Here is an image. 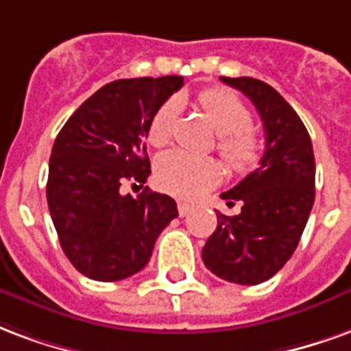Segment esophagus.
<instances>
[{
    "instance_id": "obj_1",
    "label": "esophagus",
    "mask_w": 351,
    "mask_h": 351,
    "mask_svg": "<svg viewBox=\"0 0 351 351\" xmlns=\"http://www.w3.org/2000/svg\"><path fill=\"white\" fill-rule=\"evenodd\" d=\"M191 209H193V206H191V204H186V202H178V211L181 217H185V215L189 213Z\"/></svg>"
}]
</instances>
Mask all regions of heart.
<instances>
[{"label": "heart", "instance_id": "heart-1", "mask_svg": "<svg viewBox=\"0 0 351 351\" xmlns=\"http://www.w3.org/2000/svg\"><path fill=\"white\" fill-rule=\"evenodd\" d=\"M198 104L219 134L217 147L224 160L235 170L256 165L260 142L250 129V110L245 102L224 89H207L198 97ZM178 101H166L153 114L147 125V140L153 145H165L172 138L178 117ZM157 183L168 193L181 198H194L215 185L221 178V166L213 158L189 155L185 151H168L157 160Z\"/></svg>", "mask_w": 351, "mask_h": 351}]
</instances>
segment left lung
Returning a JSON list of instances; mask_svg holds the SVG:
<instances>
[{
	"mask_svg": "<svg viewBox=\"0 0 351 351\" xmlns=\"http://www.w3.org/2000/svg\"><path fill=\"white\" fill-rule=\"evenodd\" d=\"M221 80L256 106L265 151L254 172L221 194L228 206L241 202V211L217 213L202 260L222 280L252 286L269 280L298 249L314 204L316 162L305 125L277 89L249 76Z\"/></svg>",
	"mask_w": 351,
	"mask_h": 351,
	"instance_id": "1",
	"label": "left lung"
}]
</instances>
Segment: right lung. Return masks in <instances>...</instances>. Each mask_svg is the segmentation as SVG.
<instances>
[{
  "mask_svg": "<svg viewBox=\"0 0 351 351\" xmlns=\"http://www.w3.org/2000/svg\"><path fill=\"white\" fill-rule=\"evenodd\" d=\"M183 76L110 82L69 117L56 138L46 200L61 249L82 275L114 282L144 269L160 232L178 217L176 200L136 198L121 185L151 173L147 125Z\"/></svg>",
  "mask_w": 351,
  "mask_h": 351,
  "instance_id": "right-lung-1",
  "label": "right lung"
}]
</instances>
